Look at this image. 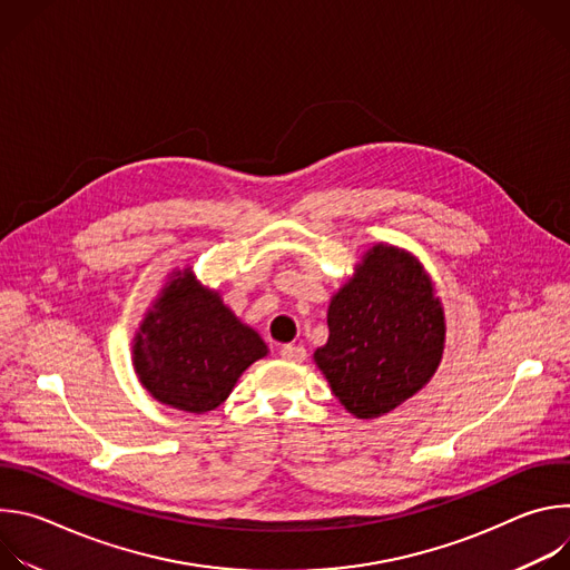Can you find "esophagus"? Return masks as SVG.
I'll return each mask as SVG.
<instances>
[{"instance_id": "esophagus-1", "label": "esophagus", "mask_w": 570, "mask_h": 570, "mask_svg": "<svg viewBox=\"0 0 570 570\" xmlns=\"http://www.w3.org/2000/svg\"><path fill=\"white\" fill-rule=\"evenodd\" d=\"M282 358L291 363H302L306 358V350L302 345H284L282 347Z\"/></svg>"}]
</instances>
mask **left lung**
I'll return each instance as SVG.
<instances>
[{"label": "left lung", "instance_id": "8db88e82", "mask_svg": "<svg viewBox=\"0 0 570 570\" xmlns=\"http://www.w3.org/2000/svg\"><path fill=\"white\" fill-rule=\"evenodd\" d=\"M330 338L313 361L356 420H376L415 396L438 372L446 343L444 306L422 262L374 243L334 293Z\"/></svg>", "mask_w": 570, "mask_h": 570}]
</instances>
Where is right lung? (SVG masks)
Here are the masks:
<instances>
[{
	"mask_svg": "<svg viewBox=\"0 0 570 570\" xmlns=\"http://www.w3.org/2000/svg\"><path fill=\"white\" fill-rule=\"evenodd\" d=\"M264 356V338L191 266L167 275L132 338L141 387L169 409L194 415L216 411L238 376Z\"/></svg>",
	"mask_w": 570,
	"mask_h": 570,
	"instance_id": "obj_1",
	"label": "right lung"
}]
</instances>
